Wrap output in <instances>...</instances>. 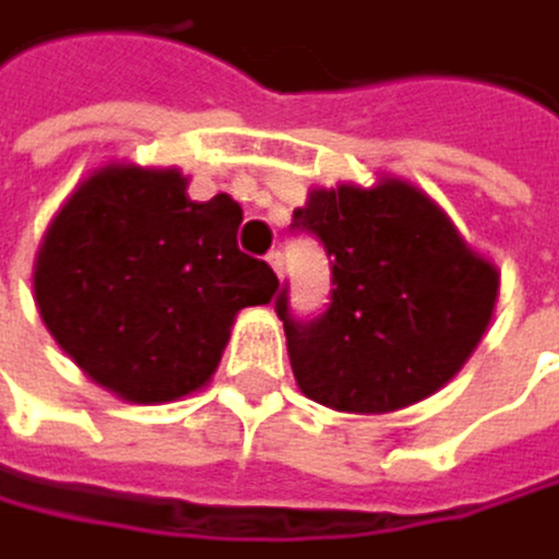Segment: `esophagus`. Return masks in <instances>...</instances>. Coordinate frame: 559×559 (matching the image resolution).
<instances>
[{"instance_id":"34e87169","label":"esophagus","mask_w":559,"mask_h":559,"mask_svg":"<svg viewBox=\"0 0 559 559\" xmlns=\"http://www.w3.org/2000/svg\"><path fill=\"white\" fill-rule=\"evenodd\" d=\"M265 262L273 265V273H276V276H283V252H269Z\"/></svg>"}]
</instances>
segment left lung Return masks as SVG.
Masks as SVG:
<instances>
[{
  "mask_svg": "<svg viewBox=\"0 0 559 559\" xmlns=\"http://www.w3.org/2000/svg\"><path fill=\"white\" fill-rule=\"evenodd\" d=\"M290 231L332 265L324 311L297 318L283 283L276 314L300 391L338 412H397L436 394L474 353L498 273L415 186L314 189Z\"/></svg>",
  "mask_w": 559,
  "mask_h": 559,
  "instance_id": "obj_1",
  "label": "left lung"
}]
</instances>
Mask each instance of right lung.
Returning a JSON list of instances; mask_svg holds the SVG:
<instances>
[{"label": "right lung", "mask_w": 559, "mask_h": 559, "mask_svg": "<svg viewBox=\"0 0 559 559\" xmlns=\"http://www.w3.org/2000/svg\"><path fill=\"white\" fill-rule=\"evenodd\" d=\"M241 206L186 197L176 168L109 165L47 231L34 290L55 342L127 401L197 391L241 307L269 304L276 273L238 248Z\"/></svg>", "instance_id": "1"}]
</instances>
